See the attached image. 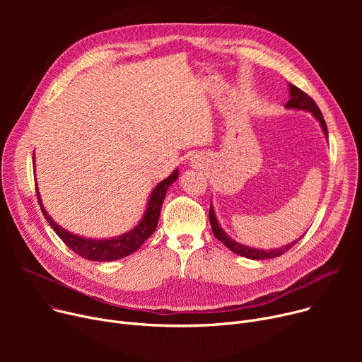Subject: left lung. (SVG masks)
<instances>
[{
	"label": "left lung",
	"mask_w": 362,
	"mask_h": 362,
	"mask_svg": "<svg viewBox=\"0 0 362 362\" xmlns=\"http://www.w3.org/2000/svg\"><path fill=\"white\" fill-rule=\"evenodd\" d=\"M289 90H291V100L286 103V107L288 108H296V110H305V111H310L314 114V117L320 122L321 124V129L322 132H325L326 138L329 136V132H327V124L325 122V119H322V114L318 108V105L315 104V101L310 97L308 93H305L303 90H300L299 88H296L295 85L289 83ZM210 223H211V229H213V233L214 236L221 240L227 248H229L230 251H233L235 254L240 255V257H245V258H251V259H269V258H274V257H279L281 254H284L286 251H289L292 246L298 242H292L286 246H283V248H279V250H272V251H264V250H255V248H250V246H245L242 243H238L236 240H233L232 238L227 236L224 233V230L220 227L217 218H216V214H214V210H213V205H210Z\"/></svg>",
	"instance_id": "obj_1"
}]
</instances>
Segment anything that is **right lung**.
<instances>
[{
	"instance_id": "right-lung-1",
	"label": "right lung",
	"mask_w": 362,
	"mask_h": 362,
	"mask_svg": "<svg viewBox=\"0 0 362 362\" xmlns=\"http://www.w3.org/2000/svg\"><path fill=\"white\" fill-rule=\"evenodd\" d=\"M179 177L177 170H175L167 179H164L163 182H160L154 191H152L149 201H148V206L144 218L141 220V223L132 229L130 232L119 236V238H112V239H85L81 236L71 235L69 232H66L64 229L54 223L52 218L47 214L45 208L42 205V201L40 198V192L36 191L37 195V202L41 205V210L44 217L47 218V221L49 223V226L54 229V232L59 235V238L69 246V248L76 252L78 255L90 259V261H112V259H120L124 258L130 254L135 252L139 246L156 232L157 224H158V218H160V211H161V205L163 201L165 198L167 189L170 187V185L176 182V179Z\"/></svg>"
}]
</instances>
